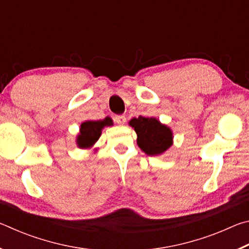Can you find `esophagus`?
Masks as SVG:
<instances>
[{
  "mask_svg": "<svg viewBox=\"0 0 249 249\" xmlns=\"http://www.w3.org/2000/svg\"><path fill=\"white\" fill-rule=\"evenodd\" d=\"M114 122L120 125H124L126 122V117L124 115H115L114 116Z\"/></svg>",
  "mask_w": 249,
  "mask_h": 249,
  "instance_id": "esophagus-1",
  "label": "esophagus"
}]
</instances>
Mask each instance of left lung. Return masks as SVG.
<instances>
[{
    "label": "left lung",
    "instance_id": "1",
    "mask_svg": "<svg viewBox=\"0 0 249 249\" xmlns=\"http://www.w3.org/2000/svg\"><path fill=\"white\" fill-rule=\"evenodd\" d=\"M128 124L137 134L138 147L148 156L162 155L174 144L171 128L156 117H134Z\"/></svg>",
    "mask_w": 249,
    "mask_h": 249
}]
</instances>
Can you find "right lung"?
Wrapping results in <instances>:
<instances>
[{
	"mask_svg": "<svg viewBox=\"0 0 249 249\" xmlns=\"http://www.w3.org/2000/svg\"><path fill=\"white\" fill-rule=\"evenodd\" d=\"M113 121L107 116L101 121H86L80 125V132L75 138L77 146L81 149H89L94 146L102 134V129L107 126H112ZM96 150V149H95Z\"/></svg>",
	"mask_w": 249,
	"mask_h": 249,
	"instance_id": "right-lung-1",
	"label": "right lung"
}]
</instances>
